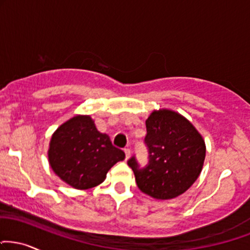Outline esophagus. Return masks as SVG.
<instances>
[{
	"instance_id": "obj_1",
	"label": "esophagus",
	"mask_w": 250,
	"mask_h": 250,
	"mask_svg": "<svg viewBox=\"0 0 250 250\" xmlns=\"http://www.w3.org/2000/svg\"><path fill=\"white\" fill-rule=\"evenodd\" d=\"M125 157H127V159L130 157V155H131V151H130V149H125Z\"/></svg>"
}]
</instances>
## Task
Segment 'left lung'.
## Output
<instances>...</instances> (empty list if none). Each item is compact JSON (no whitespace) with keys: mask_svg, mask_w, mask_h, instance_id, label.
<instances>
[{"mask_svg":"<svg viewBox=\"0 0 250 250\" xmlns=\"http://www.w3.org/2000/svg\"><path fill=\"white\" fill-rule=\"evenodd\" d=\"M146 125L148 167L138 169L135 157L128 165L144 194L158 200L173 199L199 177L206 156L205 140L185 116L167 108L154 110Z\"/></svg>","mask_w":250,"mask_h":250,"instance_id":"left-lung-1","label":"left lung"}]
</instances>
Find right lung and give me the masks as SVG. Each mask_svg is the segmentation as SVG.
Here are the masks:
<instances>
[{
  "label": "right lung",
  "mask_w": 250,
  "mask_h": 250,
  "mask_svg": "<svg viewBox=\"0 0 250 250\" xmlns=\"http://www.w3.org/2000/svg\"><path fill=\"white\" fill-rule=\"evenodd\" d=\"M47 157L51 169L77 190L101 184L107 172L125 158L109 136L96 129L89 115H76L57 128L50 140Z\"/></svg>",
  "instance_id": "1"
}]
</instances>
